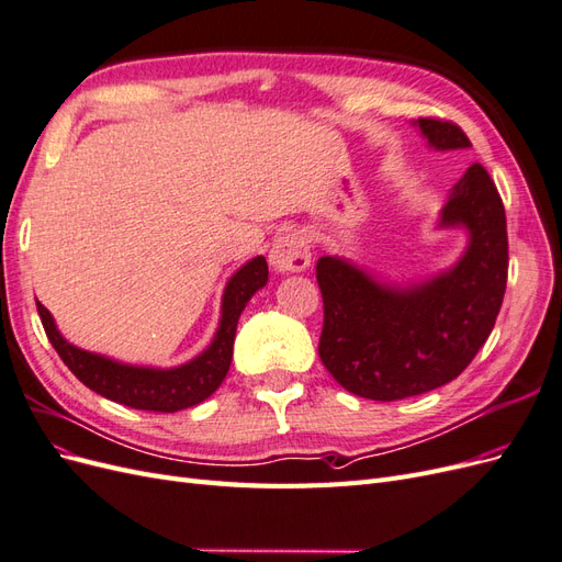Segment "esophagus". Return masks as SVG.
Instances as JSON below:
<instances>
[{
  "label": "esophagus",
  "instance_id": "esophagus-1",
  "mask_svg": "<svg viewBox=\"0 0 562 562\" xmlns=\"http://www.w3.org/2000/svg\"><path fill=\"white\" fill-rule=\"evenodd\" d=\"M312 262L310 241L302 232H285L269 250V265L277 274H291V271H304Z\"/></svg>",
  "mask_w": 562,
  "mask_h": 562
}]
</instances>
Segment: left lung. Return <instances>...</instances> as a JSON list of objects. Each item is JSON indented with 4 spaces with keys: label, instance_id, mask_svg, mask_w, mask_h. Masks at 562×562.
<instances>
[{
    "label": "left lung",
    "instance_id": "1",
    "mask_svg": "<svg viewBox=\"0 0 562 562\" xmlns=\"http://www.w3.org/2000/svg\"><path fill=\"white\" fill-rule=\"evenodd\" d=\"M436 151L471 147L464 131L417 119ZM438 229H464L457 262L417 281H389L345 255H323L318 356L339 386L370 401H401L452 382L485 345L502 307L508 269L506 215L481 164L448 192Z\"/></svg>",
    "mask_w": 562,
    "mask_h": 562
}]
</instances>
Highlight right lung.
Segmentation results:
<instances>
[{
    "instance_id": "obj_1",
    "label": "right lung",
    "mask_w": 562,
    "mask_h": 562,
    "mask_svg": "<svg viewBox=\"0 0 562 562\" xmlns=\"http://www.w3.org/2000/svg\"><path fill=\"white\" fill-rule=\"evenodd\" d=\"M267 279L269 269L262 255L236 269L223 291L217 330L211 345L192 361L173 368L131 366L108 359L103 353L79 349L60 335L54 316L42 302H37V312L48 342L54 345L63 363L75 372L81 384L114 403L135 407V411L178 413L206 401L227 378L236 323H239L248 300L267 285Z\"/></svg>"
}]
</instances>
